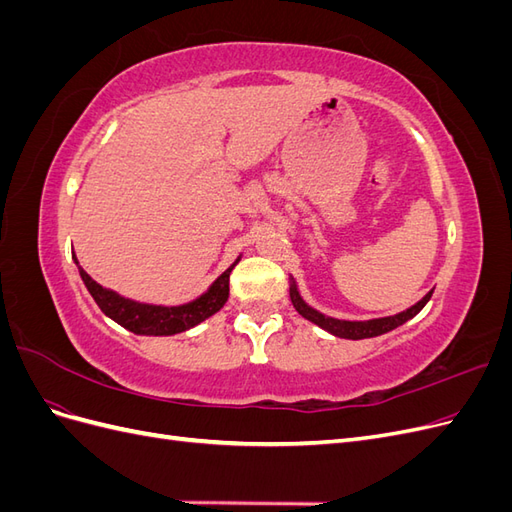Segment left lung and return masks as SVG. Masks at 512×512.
I'll return each mask as SVG.
<instances>
[{
    "instance_id": "8db88e82",
    "label": "left lung",
    "mask_w": 512,
    "mask_h": 512,
    "mask_svg": "<svg viewBox=\"0 0 512 512\" xmlns=\"http://www.w3.org/2000/svg\"><path fill=\"white\" fill-rule=\"evenodd\" d=\"M431 294H433V290H429L421 301H418L416 305H412L410 309H406V312H401V314L386 316V318H376V320H365V322H350V320L329 318V316H324V314L316 312V309H312V307H309V305L301 299V294H299L297 286H294V284L290 286V301H292L294 309H297V312H299L303 318H307L309 322L318 324L320 329L329 331L331 335L344 337V339L376 337V335H382V333H389V331L397 329L399 324L408 322L410 318H414L418 312H421V309L427 305V301L431 299Z\"/></svg>"
}]
</instances>
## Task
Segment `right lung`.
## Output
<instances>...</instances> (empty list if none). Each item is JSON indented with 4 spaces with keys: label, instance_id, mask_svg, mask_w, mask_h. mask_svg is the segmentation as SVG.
Returning a JSON list of instances; mask_svg holds the SVG:
<instances>
[{
    "label": "right lung",
    "instance_id": "obj_1",
    "mask_svg": "<svg viewBox=\"0 0 512 512\" xmlns=\"http://www.w3.org/2000/svg\"><path fill=\"white\" fill-rule=\"evenodd\" d=\"M76 265H79V262H76ZM232 267L226 269L218 280L209 286L203 297L179 307L145 305L123 299L117 292L106 290L98 282L91 280L81 267L79 273L98 307L108 318H113L117 324H121L123 329H128L136 335H175L196 327L198 322H203L215 312H220L224 303L228 301V282Z\"/></svg>",
    "mask_w": 512,
    "mask_h": 512
}]
</instances>
